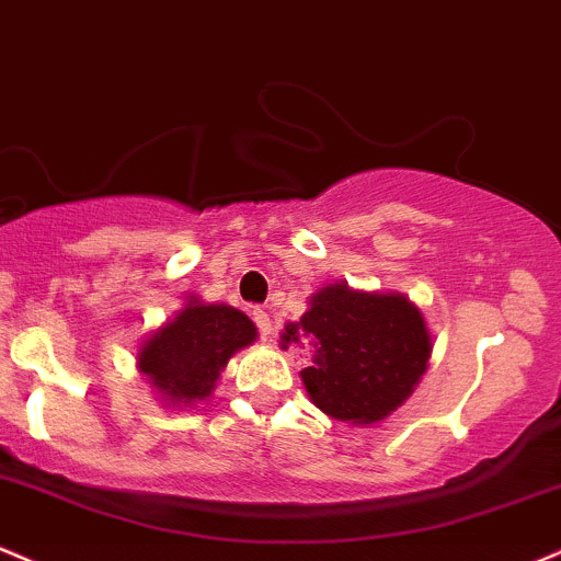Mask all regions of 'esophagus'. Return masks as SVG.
<instances>
[{"instance_id": "esophagus-1", "label": "esophagus", "mask_w": 561, "mask_h": 561, "mask_svg": "<svg viewBox=\"0 0 561 561\" xmlns=\"http://www.w3.org/2000/svg\"><path fill=\"white\" fill-rule=\"evenodd\" d=\"M254 325H256V331H260L262 339H267L270 333H273V320H270V314L264 310H254Z\"/></svg>"}]
</instances>
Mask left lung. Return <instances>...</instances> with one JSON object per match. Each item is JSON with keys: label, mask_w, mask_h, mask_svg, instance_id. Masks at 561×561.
<instances>
[{"label": "left lung", "mask_w": 561, "mask_h": 561, "mask_svg": "<svg viewBox=\"0 0 561 561\" xmlns=\"http://www.w3.org/2000/svg\"><path fill=\"white\" fill-rule=\"evenodd\" d=\"M288 339H307L314 355L301 370L314 405L352 424H376L411 398L432 355L416 307L398 294L325 286Z\"/></svg>", "instance_id": "1"}]
</instances>
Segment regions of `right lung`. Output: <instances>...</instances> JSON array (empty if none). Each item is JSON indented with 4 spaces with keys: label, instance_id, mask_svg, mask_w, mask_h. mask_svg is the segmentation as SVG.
<instances>
[{
    "label": "right lung",
    "instance_id": "add662e5",
    "mask_svg": "<svg viewBox=\"0 0 561 561\" xmlns=\"http://www.w3.org/2000/svg\"><path fill=\"white\" fill-rule=\"evenodd\" d=\"M256 329L228 305H191L140 350V370L172 402L209 398L232 352L249 347Z\"/></svg>",
    "mask_w": 561,
    "mask_h": 561
}]
</instances>
